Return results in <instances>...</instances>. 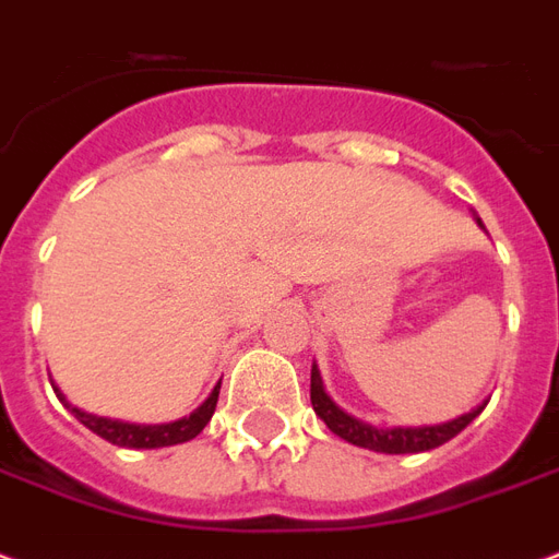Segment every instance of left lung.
Listing matches in <instances>:
<instances>
[{
    "label": "left lung",
    "mask_w": 559,
    "mask_h": 559,
    "mask_svg": "<svg viewBox=\"0 0 559 559\" xmlns=\"http://www.w3.org/2000/svg\"><path fill=\"white\" fill-rule=\"evenodd\" d=\"M476 223L483 226V219L479 217H476ZM309 399H312V408H316V414L328 423V429L333 431V435H340L342 441L354 443V447H364V450L390 452V455H402V452H426V450H435V447H441V443H447L450 438H455L459 431L467 429V426H471V423H474V419L483 414V408L488 405V402H483V405H476L474 411H467V414H462V417L450 419V423H438V426H393V429H378V426H369V423H364V419L345 414V411H342L340 405L324 393L319 366H312Z\"/></svg>",
    "instance_id": "left-lung-1"
}]
</instances>
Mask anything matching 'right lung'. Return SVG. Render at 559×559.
<instances>
[{
	"label": "right lung",
	"instance_id": "right-lung-1",
	"mask_svg": "<svg viewBox=\"0 0 559 559\" xmlns=\"http://www.w3.org/2000/svg\"><path fill=\"white\" fill-rule=\"evenodd\" d=\"M52 390H56L59 402H64V408H71L73 417L80 419L85 429H92L97 438L116 443V447H128V450H157V447H175V443L193 441L195 435L211 423L214 408H217V399H219V384H217L214 390H211V396H207L205 402L190 414V417L175 419V423H160V426H140V423H121V419L85 414V411L73 408L59 386L52 384Z\"/></svg>",
	"mask_w": 559,
	"mask_h": 559
}]
</instances>
